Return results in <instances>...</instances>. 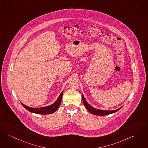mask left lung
Here are the masks:
<instances>
[{
    "label": "left lung",
    "instance_id": "obj_1",
    "mask_svg": "<svg viewBox=\"0 0 148 148\" xmlns=\"http://www.w3.org/2000/svg\"><path fill=\"white\" fill-rule=\"evenodd\" d=\"M82 99H83V103H84V106L86 107V108L87 109V110L89 111V112L91 113L92 114L96 115V116H105V115L110 114H112V113L116 112H117L123 107L122 106L115 110H102L100 109L95 108L94 107L91 106L90 105H89L85 100L82 93Z\"/></svg>",
    "mask_w": 148,
    "mask_h": 148
}]
</instances>
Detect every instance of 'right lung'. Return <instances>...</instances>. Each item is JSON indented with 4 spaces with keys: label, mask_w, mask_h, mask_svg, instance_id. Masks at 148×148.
Segmentation results:
<instances>
[{
    "label": "right lung",
    "mask_w": 148,
    "mask_h": 148,
    "mask_svg": "<svg viewBox=\"0 0 148 148\" xmlns=\"http://www.w3.org/2000/svg\"><path fill=\"white\" fill-rule=\"evenodd\" d=\"M63 94V91L60 93L57 100L56 101L53 103L47 106L42 107H31L27 106L25 105L22 102L21 104L23 106L30 112L34 113L36 114H51L56 112L57 109L59 108L60 105L62 98Z\"/></svg>",
    "instance_id": "add662e5"
}]
</instances>
